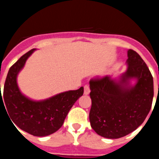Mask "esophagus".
<instances>
[{"mask_svg":"<svg viewBox=\"0 0 159 159\" xmlns=\"http://www.w3.org/2000/svg\"><path fill=\"white\" fill-rule=\"evenodd\" d=\"M89 93H90L89 86L88 85H85V86H84V94H85V95H88V94H89Z\"/></svg>","mask_w":159,"mask_h":159,"instance_id":"obj_1","label":"esophagus"}]
</instances>
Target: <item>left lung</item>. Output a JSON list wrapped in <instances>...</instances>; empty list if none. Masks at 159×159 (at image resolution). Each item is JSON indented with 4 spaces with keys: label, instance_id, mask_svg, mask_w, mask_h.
Segmentation results:
<instances>
[{
    "label": "left lung",
    "instance_id": "8db88e82",
    "mask_svg": "<svg viewBox=\"0 0 159 159\" xmlns=\"http://www.w3.org/2000/svg\"><path fill=\"white\" fill-rule=\"evenodd\" d=\"M128 58L127 70L118 80L105 76L89 81L90 124L104 138L119 139L135 131L152 105L154 82L149 68L133 50L128 51ZM131 79L137 81L134 86Z\"/></svg>",
    "mask_w": 159,
    "mask_h": 159
}]
</instances>
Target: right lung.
I'll use <instances>...</instances> for the list:
<instances>
[{"label": "right lung", "mask_w": 159, "mask_h": 159, "mask_svg": "<svg viewBox=\"0 0 159 159\" xmlns=\"http://www.w3.org/2000/svg\"><path fill=\"white\" fill-rule=\"evenodd\" d=\"M34 51L32 49L24 54L10 67L3 98L1 94V106H6L12 124L31 135L42 137L53 134L62 127L70 108L83 95L84 88L61 93L43 101H33L24 96L17 85V75Z\"/></svg>", "instance_id": "add662e5"}]
</instances>
